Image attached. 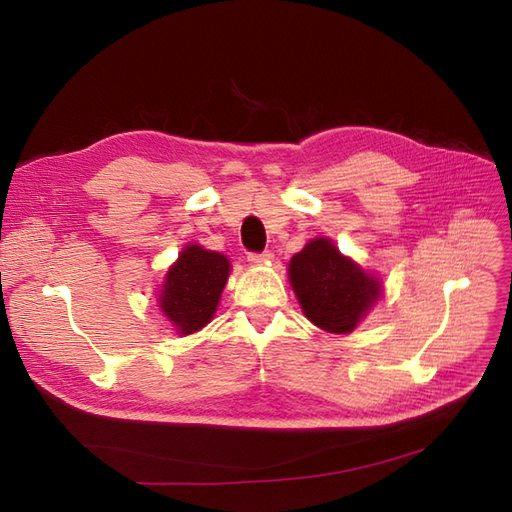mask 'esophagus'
Instances as JSON below:
<instances>
[{"label":"esophagus","instance_id":"esophagus-1","mask_svg":"<svg viewBox=\"0 0 512 512\" xmlns=\"http://www.w3.org/2000/svg\"><path fill=\"white\" fill-rule=\"evenodd\" d=\"M270 259H272V253H270V251H266V253H251V255H248V261H251L253 266L270 264Z\"/></svg>","mask_w":512,"mask_h":512}]
</instances>
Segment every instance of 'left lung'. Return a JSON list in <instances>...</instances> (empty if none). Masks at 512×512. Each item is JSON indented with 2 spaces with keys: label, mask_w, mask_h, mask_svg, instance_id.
<instances>
[{
  "label": "left lung",
  "mask_w": 512,
  "mask_h": 512,
  "mask_svg": "<svg viewBox=\"0 0 512 512\" xmlns=\"http://www.w3.org/2000/svg\"><path fill=\"white\" fill-rule=\"evenodd\" d=\"M289 283L304 317L332 334L352 332L382 298V281L330 238H313L289 261Z\"/></svg>",
  "instance_id": "1"
}]
</instances>
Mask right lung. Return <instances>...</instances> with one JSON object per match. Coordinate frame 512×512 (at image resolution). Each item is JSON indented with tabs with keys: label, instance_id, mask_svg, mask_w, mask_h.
<instances>
[{
	"label": "right lung",
	"instance_id": "add662e5",
	"mask_svg": "<svg viewBox=\"0 0 512 512\" xmlns=\"http://www.w3.org/2000/svg\"><path fill=\"white\" fill-rule=\"evenodd\" d=\"M229 272L227 255L193 242L182 248L178 259L169 266L156 298L160 313L180 337L210 324Z\"/></svg>",
	"mask_w": 512,
	"mask_h": 512
}]
</instances>
